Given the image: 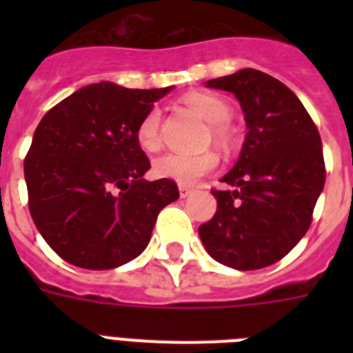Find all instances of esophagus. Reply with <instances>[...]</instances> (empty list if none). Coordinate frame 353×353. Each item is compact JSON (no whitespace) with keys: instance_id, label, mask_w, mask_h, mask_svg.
Wrapping results in <instances>:
<instances>
[{"instance_id":"obj_1","label":"esophagus","mask_w":353,"mask_h":353,"mask_svg":"<svg viewBox=\"0 0 353 353\" xmlns=\"http://www.w3.org/2000/svg\"><path fill=\"white\" fill-rule=\"evenodd\" d=\"M190 194H192V188L185 187V185H179V196H181V198H187Z\"/></svg>"}]
</instances>
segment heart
Instances as JSON below:
<instances>
[{"label": "heart", "mask_w": 353, "mask_h": 353, "mask_svg": "<svg viewBox=\"0 0 353 353\" xmlns=\"http://www.w3.org/2000/svg\"><path fill=\"white\" fill-rule=\"evenodd\" d=\"M185 102L194 108L207 122L212 124V137L216 143L225 144L231 139V132L225 122L231 119V106L223 99L205 91H194L185 95ZM139 146L146 152L161 148V112L152 108L139 122L135 132ZM218 166V155L214 152L201 154H165L154 161L152 170L161 179H170L179 185H194Z\"/></svg>", "instance_id": "1"}]
</instances>
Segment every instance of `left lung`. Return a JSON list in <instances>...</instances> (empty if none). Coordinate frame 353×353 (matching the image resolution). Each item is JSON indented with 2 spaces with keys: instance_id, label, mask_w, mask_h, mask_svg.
I'll use <instances>...</instances> for the list:
<instances>
[{
  "instance_id": "1",
  "label": "left lung",
  "mask_w": 353,
  "mask_h": 353,
  "mask_svg": "<svg viewBox=\"0 0 353 353\" xmlns=\"http://www.w3.org/2000/svg\"><path fill=\"white\" fill-rule=\"evenodd\" d=\"M229 91L245 117V141L236 165L212 190L218 210L199 225L216 262L238 271L268 268L306 234L326 181L323 143L299 97L256 69L209 80Z\"/></svg>"
}]
</instances>
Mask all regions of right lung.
Returning a JSON list of instances; mask_svg holds the SVG:
<instances>
[{
  "label": "right lung",
  "instance_id": "add662e5",
  "mask_svg": "<svg viewBox=\"0 0 353 353\" xmlns=\"http://www.w3.org/2000/svg\"><path fill=\"white\" fill-rule=\"evenodd\" d=\"M168 91L90 84L40 121L23 165L29 210L65 262L115 269L137 258L161 209L179 198L170 179H144L150 161L135 137Z\"/></svg>",
  "mask_w": 353,
  "mask_h": 353
}]
</instances>
